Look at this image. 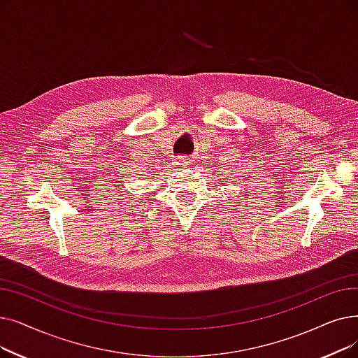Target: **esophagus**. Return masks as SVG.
Returning <instances> with one entry per match:
<instances>
[{
    "mask_svg": "<svg viewBox=\"0 0 358 358\" xmlns=\"http://www.w3.org/2000/svg\"><path fill=\"white\" fill-rule=\"evenodd\" d=\"M192 158H189V157H180L178 159H177V162H176V165H177V168H185V166H190L192 165Z\"/></svg>",
    "mask_w": 358,
    "mask_h": 358,
    "instance_id": "esophagus-1",
    "label": "esophagus"
}]
</instances>
